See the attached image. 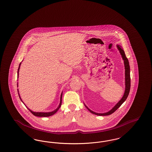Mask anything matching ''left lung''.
Here are the masks:
<instances>
[{
    "mask_svg": "<svg viewBox=\"0 0 152 152\" xmlns=\"http://www.w3.org/2000/svg\"><path fill=\"white\" fill-rule=\"evenodd\" d=\"M117 48L118 49V50L120 52L121 57L123 58V60H124V66H125V92L123 95V97L121 98V99L118 101L115 106L110 109L109 111L104 113H96L94 111L91 110L90 109L88 108L87 107V106L86 105V104H84V105L86 106V107L87 108V109L92 113L97 115V116H108L111 114H112L113 113H114L117 109L122 104L124 101H125L129 95V91H130V66H129V63L128 61V59L126 57L124 51L123 50V48H121V47L120 45H117Z\"/></svg>",
    "mask_w": 152,
    "mask_h": 152,
    "instance_id": "obj_1",
    "label": "left lung"
}]
</instances>
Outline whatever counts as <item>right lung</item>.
I'll return each instance as SVG.
<instances>
[{
	"mask_svg": "<svg viewBox=\"0 0 152 152\" xmlns=\"http://www.w3.org/2000/svg\"><path fill=\"white\" fill-rule=\"evenodd\" d=\"M21 63H20L19 64V68H18V77H19V69H20V67ZM17 87H18V83H17ZM18 94H19V98H20V100H21V101H22V102L24 104L23 101H22V100L21 99V97H20V94H19V90H18ZM62 95H63V92H62V93H61V94L60 104H59L58 108L56 109L55 110H54L53 111H52V112H34V111L31 110V109H29L28 108H27V106H26V107L28 109V110H29V111H30L34 116H37V117H49V116H52L53 115H54L55 113L57 112V111H58V110L59 109V108H60V107H61V101H62ZM24 105H25V104H24Z\"/></svg>",
	"mask_w": 152,
	"mask_h": 152,
	"instance_id": "1",
	"label": "right lung"
}]
</instances>
